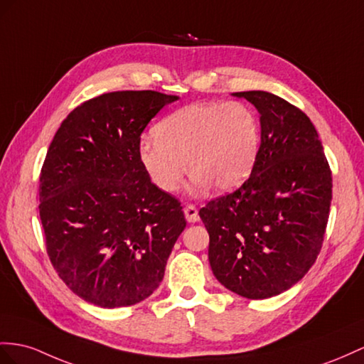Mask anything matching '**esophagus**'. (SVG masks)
Here are the masks:
<instances>
[{
    "instance_id": "esophagus-1",
    "label": "esophagus",
    "mask_w": 364,
    "mask_h": 364,
    "mask_svg": "<svg viewBox=\"0 0 364 364\" xmlns=\"http://www.w3.org/2000/svg\"><path fill=\"white\" fill-rule=\"evenodd\" d=\"M184 217H186V220H188V223L200 221L198 210H197V208L193 206V204H188V206L184 208Z\"/></svg>"
}]
</instances>
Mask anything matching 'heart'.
Instances as JSON below:
<instances>
[{"label":"heart","instance_id":"1","mask_svg":"<svg viewBox=\"0 0 364 364\" xmlns=\"http://www.w3.org/2000/svg\"><path fill=\"white\" fill-rule=\"evenodd\" d=\"M154 134L139 139L138 161L167 193L180 189L188 166L193 169L195 193L212 184L220 191L235 189L252 171L259 146L258 119L238 101L184 106L164 117Z\"/></svg>","mask_w":364,"mask_h":364}]
</instances>
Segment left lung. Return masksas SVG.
<instances>
[{
  "instance_id": "1",
  "label": "left lung",
  "mask_w": 364,
  "mask_h": 364,
  "mask_svg": "<svg viewBox=\"0 0 364 364\" xmlns=\"http://www.w3.org/2000/svg\"><path fill=\"white\" fill-rule=\"evenodd\" d=\"M259 114L262 143L249 178L200 210L218 282L250 300L291 289L318 255L332 175L304 112L264 90L232 93Z\"/></svg>"
}]
</instances>
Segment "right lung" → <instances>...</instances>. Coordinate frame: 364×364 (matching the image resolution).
<instances>
[{
  "instance_id": "right-lung-1",
  "label": "right lung",
  "mask_w": 364,
  "mask_h": 364,
  "mask_svg": "<svg viewBox=\"0 0 364 364\" xmlns=\"http://www.w3.org/2000/svg\"><path fill=\"white\" fill-rule=\"evenodd\" d=\"M178 100L155 90L110 92L73 109L40 176L46 247L60 278L106 309L152 295L186 228L183 208L138 161L144 127Z\"/></svg>"
}]
</instances>
